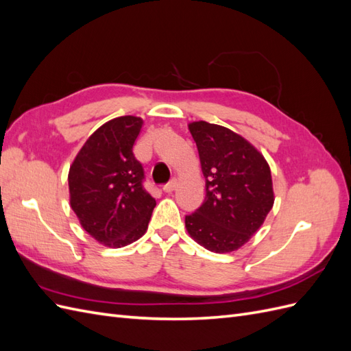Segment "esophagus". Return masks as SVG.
I'll return each instance as SVG.
<instances>
[{
	"label": "esophagus",
	"instance_id": "1",
	"mask_svg": "<svg viewBox=\"0 0 351 351\" xmlns=\"http://www.w3.org/2000/svg\"><path fill=\"white\" fill-rule=\"evenodd\" d=\"M176 186H177V182H176V180H171V182H168L167 184L162 186V190L165 193H171L173 190L176 189Z\"/></svg>",
	"mask_w": 351,
	"mask_h": 351
}]
</instances>
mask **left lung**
Segmentation results:
<instances>
[{"label":"left lung","mask_w":351,"mask_h":351,"mask_svg":"<svg viewBox=\"0 0 351 351\" xmlns=\"http://www.w3.org/2000/svg\"><path fill=\"white\" fill-rule=\"evenodd\" d=\"M205 177V202L186 215V228L200 246L215 253L237 250L259 230L274 205L271 169L265 158L227 127L195 121Z\"/></svg>","instance_id":"left-lung-1"}]
</instances>
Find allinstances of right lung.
<instances>
[{
  "label": "right lung",
  "instance_id": "obj_1",
  "mask_svg": "<svg viewBox=\"0 0 351 351\" xmlns=\"http://www.w3.org/2000/svg\"><path fill=\"white\" fill-rule=\"evenodd\" d=\"M142 119L117 117L101 125L70 167V205L82 227L108 247L141 239L155 199L143 187L145 171L133 154Z\"/></svg>",
  "mask_w": 351,
  "mask_h": 351
}]
</instances>
